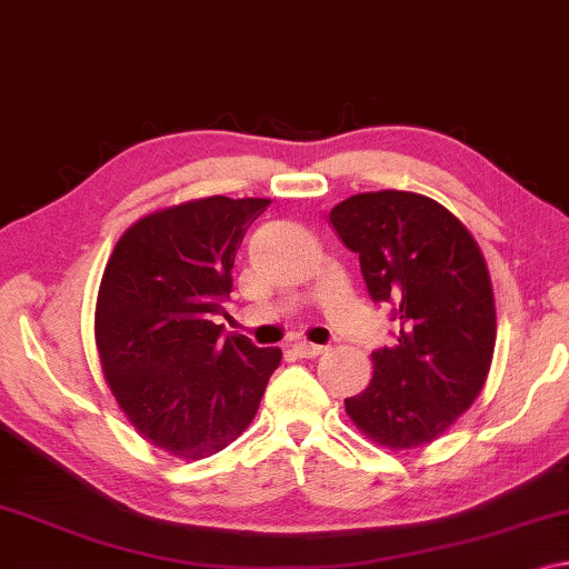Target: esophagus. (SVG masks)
Wrapping results in <instances>:
<instances>
[{
  "mask_svg": "<svg viewBox=\"0 0 569 569\" xmlns=\"http://www.w3.org/2000/svg\"><path fill=\"white\" fill-rule=\"evenodd\" d=\"M325 350H327L325 345H311V342H296L293 345V352L299 355V358H319V355Z\"/></svg>",
  "mask_w": 569,
  "mask_h": 569,
  "instance_id": "34e87169",
  "label": "esophagus"
}]
</instances>
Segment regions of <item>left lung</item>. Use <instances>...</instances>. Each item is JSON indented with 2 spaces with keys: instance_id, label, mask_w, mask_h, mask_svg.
<instances>
[{
  "instance_id": "8db88e82",
  "label": "left lung",
  "mask_w": 569,
  "mask_h": 569,
  "mask_svg": "<svg viewBox=\"0 0 569 569\" xmlns=\"http://www.w3.org/2000/svg\"><path fill=\"white\" fill-rule=\"evenodd\" d=\"M376 303H391L393 347L372 352V380L347 417L388 449L431 445L486 386L496 299L486 258L460 219L413 191H368L329 211Z\"/></svg>"
}]
</instances>
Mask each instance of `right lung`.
Returning <instances> with one entry per match:
<instances>
[{"instance_id": "right-lung-1", "label": "right lung", "mask_w": 569, "mask_h": 569, "mask_svg": "<svg viewBox=\"0 0 569 569\" xmlns=\"http://www.w3.org/2000/svg\"><path fill=\"white\" fill-rule=\"evenodd\" d=\"M270 199L207 197L142 217L101 276L99 362L127 421L178 460L224 449L256 419L281 350L222 335L244 232Z\"/></svg>"}]
</instances>
